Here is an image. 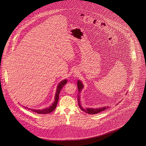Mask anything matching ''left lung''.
Returning <instances> with one entry per match:
<instances>
[{"instance_id":"obj_1","label":"left lung","mask_w":146,"mask_h":146,"mask_svg":"<svg viewBox=\"0 0 146 146\" xmlns=\"http://www.w3.org/2000/svg\"><path fill=\"white\" fill-rule=\"evenodd\" d=\"M77 85H78V90L79 91H81L82 90L83 88V84L82 83V82L80 81H78L77 82ZM78 101H79V107L80 108V109H82V110H83L85 112H86V113H88L89 114H95L98 113H100L101 111H104V110L108 109L109 108V107H101V108H86L85 110H84L83 108H82V107H81V106L79 104V98L78 97Z\"/></svg>"}]
</instances>
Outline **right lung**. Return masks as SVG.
<instances>
[{
  "label": "right lung",
  "instance_id": "obj_1",
  "mask_svg": "<svg viewBox=\"0 0 146 146\" xmlns=\"http://www.w3.org/2000/svg\"><path fill=\"white\" fill-rule=\"evenodd\" d=\"M66 83H67V80H64L62 81L60 83L58 84V85L57 86V88L56 93L55 101L54 103L52 104V106H51L49 108H47L44 109V110H32L33 111H35V113H37L38 114H48V113H51V112L53 111L55 109L57 104V102H58V98H59L60 92V91L61 90L62 88L63 87V86ZM27 109H28V108H27Z\"/></svg>",
  "mask_w": 146,
  "mask_h": 146
}]
</instances>
